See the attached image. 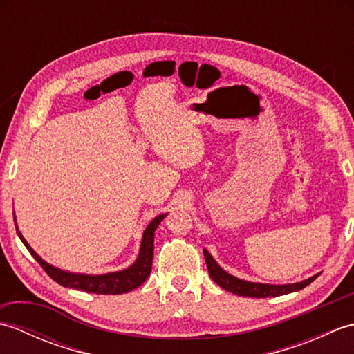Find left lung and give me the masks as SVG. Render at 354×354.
<instances>
[{
  "instance_id": "8db88e82",
  "label": "left lung",
  "mask_w": 354,
  "mask_h": 354,
  "mask_svg": "<svg viewBox=\"0 0 354 354\" xmlns=\"http://www.w3.org/2000/svg\"><path fill=\"white\" fill-rule=\"evenodd\" d=\"M205 255V263H207V269L209 277L213 278V281L221 286L222 289L236 293L239 297H251V298H268V297H278V295H284V293H290L295 290H301L306 286H309L315 278L319 277L313 275L307 280L301 283H293V284H261V283H250L245 280H240V278H236L230 275L228 272L217 265L214 259L209 255L207 250H204Z\"/></svg>"
}]
</instances>
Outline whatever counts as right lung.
I'll list each match as a JSON object with an SVG mask.
<instances>
[{"instance_id": "1", "label": "right lung", "mask_w": 354, "mask_h": 354, "mask_svg": "<svg viewBox=\"0 0 354 354\" xmlns=\"http://www.w3.org/2000/svg\"><path fill=\"white\" fill-rule=\"evenodd\" d=\"M165 216H167V213L156 216L155 219L147 225L145 234H142L138 259L131 268L120 270V272H112V274H104V275L71 274L51 266L47 261H44L39 255H37L32 248L28 246L26 239L22 237L18 228H17V232L21 239V242L26 245L28 252L33 255L35 260L41 265V268L50 275L51 280H55L56 283L64 286V288H73V289L84 290L89 293H102V295H117V293H126V292H131L132 289H137L138 286H141L147 280V277L150 275V270H152L155 230ZM15 227H17V225H15Z\"/></svg>"}]
</instances>
